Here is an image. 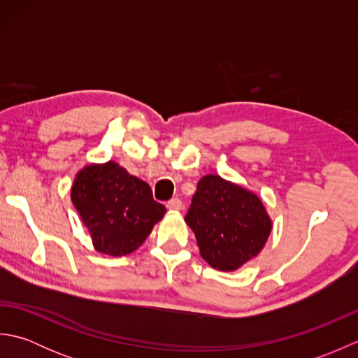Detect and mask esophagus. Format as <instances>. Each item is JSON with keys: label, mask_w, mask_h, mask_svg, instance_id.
Masks as SVG:
<instances>
[{"label": "esophagus", "mask_w": 358, "mask_h": 358, "mask_svg": "<svg viewBox=\"0 0 358 358\" xmlns=\"http://www.w3.org/2000/svg\"><path fill=\"white\" fill-rule=\"evenodd\" d=\"M166 206H167V209H169V210L178 212V210L183 209V203H181V200H180V199H172L169 203L166 204Z\"/></svg>", "instance_id": "obj_1"}]
</instances>
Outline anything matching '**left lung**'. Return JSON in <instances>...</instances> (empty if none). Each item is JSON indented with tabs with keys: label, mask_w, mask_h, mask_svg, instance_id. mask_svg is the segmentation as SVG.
Returning a JSON list of instances; mask_svg holds the SVG:
<instances>
[{
	"label": "left lung",
	"mask_w": 358,
	"mask_h": 358,
	"mask_svg": "<svg viewBox=\"0 0 358 358\" xmlns=\"http://www.w3.org/2000/svg\"><path fill=\"white\" fill-rule=\"evenodd\" d=\"M186 223L195 234L204 262L232 272L262 252L272 220L260 196L220 175H204L196 185Z\"/></svg>",
	"instance_id": "8db88e82"
}]
</instances>
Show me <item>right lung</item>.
I'll use <instances>...</instances> for the list:
<instances>
[{"mask_svg":"<svg viewBox=\"0 0 358 358\" xmlns=\"http://www.w3.org/2000/svg\"><path fill=\"white\" fill-rule=\"evenodd\" d=\"M71 199L94 249L110 257L132 254L166 214L146 181L113 159L81 167L72 183Z\"/></svg>","mask_w":358,"mask_h":358,"instance_id":"obj_1","label":"right lung"}]
</instances>
